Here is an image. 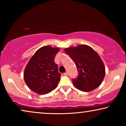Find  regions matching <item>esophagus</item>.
Segmentation results:
<instances>
[{"mask_svg": "<svg viewBox=\"0 0 126 126\" xmlns=\"http://www.w3.org/2000/svg\"><path fill=\"white\" fill-rule=\"evenodd\" d=\"M63 75H64L65 76H68V73L66 72H65V73H63Z\"/></svg>", "mask_w": 126, "mask_h": 126, "instance_id": "esophagus-1", "label": "esophagus"}]
</instances>
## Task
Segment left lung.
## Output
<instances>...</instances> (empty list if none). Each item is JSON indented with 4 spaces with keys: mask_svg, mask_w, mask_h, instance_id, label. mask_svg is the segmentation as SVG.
Here are the masks:
<instances>
[{
    "mask_svg": "<svg viewBox=\"0 0 126 126\" xmlns=\"http://www.w3.org/2000/svg\"><path fill=\"white\" fill-rule=\"evenodd\" d=\"M65 51L75 63L79 72L72 79L76 88L89 92L100 86L105 76V67L99 54L90 46L81 45L66 48Z\"/></svg>",
    "mask_w": 126,
    "mask_h": 126,
    "instance_id": "1",
    "label": "left lung"
}]
</instances>
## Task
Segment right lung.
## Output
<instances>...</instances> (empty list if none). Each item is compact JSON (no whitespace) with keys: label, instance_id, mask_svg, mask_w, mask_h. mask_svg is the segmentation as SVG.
<instances>
[{"label":"right lung","instance_id":"obj_1","mask_svg":"<svg viewBox=\"0 0 126 126\" xmlns=\"http://www.w3.org/2000/svg\"><path fill=\"white\" fill-rule=\"evenodd\" d=\"M60 49L43 46L31 58L24 71V80L31 90L38 94H47L57 87L61 73L54 61Z\"/></svg>","mask_w":126,"mask_h":126}]
</instances>
